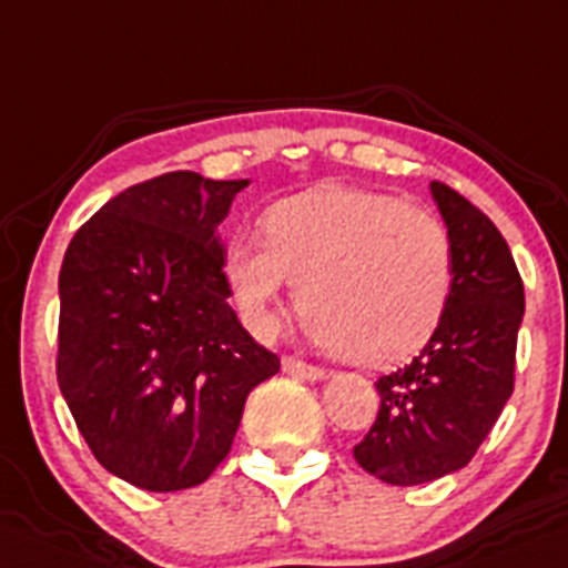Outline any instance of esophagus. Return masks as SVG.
Wrapping results in <instances>:
<instances>
[{"label": "esophagus", "instance_id": "1", "mask_svg": "<svg viewBox=\"0 0 568 568\" xmlns=\"http://www.w3.org/2000/svg\"><path fill=\"white\" fill-rule=\"evenodd\" d=\"M281 365H284V371H287V374L298 376V379H310V382L326 379V371L317 368V365H310V362H304V359H295V356H284V359H281Z\"/></svg>", "mask_w": 568, "mask_h": 568}]
</instances>
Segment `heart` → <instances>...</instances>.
Instances as JSON below:
<instances>
[{"label":"heart","instance_id":"1","mask_svg":"<svg viewBox=\"0 0 568 568\" xmlns=\"http://www.w3.org/2000/svg\"><path fill=\"white\" fill-rule=\"evenodd\" d=\"M223 270L253 332H275L298 284L306 334L362 368L418 354L455 290L452 236L435 214L343 183L278 200L264 214V240L229 245Z\"/></svg>","mask_w":568,"mask_h":568}]
</instances>
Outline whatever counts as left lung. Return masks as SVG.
Returning <instances> with one entry per match:
<instances>
[{"mask_svg":"<svg viewBox=\"0 0 568 568\" xmlns=\"http://www.w3.org/2000/svg\"><path fill=\"white\" fill-rule=\"evenodd\" d=\"M449 229L455 290L435 337L379 376V413L354 460L387 485H420L471 463L516 382L524 284L505 236L452 186L432 181Z\"/></svg>","mask_w":568,"mask_h":568,"instance_id":"left-lung-1","label":"left lung"}]
</instances>
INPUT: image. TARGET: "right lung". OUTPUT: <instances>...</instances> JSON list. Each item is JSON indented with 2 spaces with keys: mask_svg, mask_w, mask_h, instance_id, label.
Listing matches in <instances>:
<instances>
[{
  "mask_svg": "<svg viewBox=\"0 0 568 568\" xmlns=\"http://www.w3.org/2000/svg\"><path fill=\"white\" fill-rule=\"evenodd\" d=\"M247 181L166 172L111 197L61 264L58 387L91 455L142 490L206 483L278 374L236 312L220 223Z\"/></svg>",
  "mask_w": 568,
  "mask_h": 568,
  "instance_id": "add662e5",
  "label": "right lung"
}]
</instances>
